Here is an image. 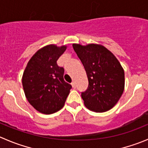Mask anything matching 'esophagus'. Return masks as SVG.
Segmentation results:
<instances>
[{
    "mask_svg": "<svg viewBox=\"0 0 148 148\" xmlns=\"http://www.w3.org/2000/svg\"><path fill=\"white\" fill-rule=\"evenodd\" d=\"M71 85H72V88H76V86H77V85H76L75 82H71Z\"/></svg>",
    "mask_w": 148,
    "mask_h": 148,
    "instance_id": "1",
    "label": "esophagus"
}]
</instances>
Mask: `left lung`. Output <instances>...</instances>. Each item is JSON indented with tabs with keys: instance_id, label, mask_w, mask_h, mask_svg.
I'll return each mask as SVG.
<instances>
[{
	"instance_id": "obj_1",
	"label": "left lung",
	"mask_w": 148,
	"mask_h": 148,
	"mask_svg": "<svg viewBox=\"0 0 148 148\" xmlns=\"http://www.w3.org/2000/svg\"><path fill=\"white\" fill-rule=\"evenodd\" d=\"M88 79V88L82 93L85 107L96 112L111 110L118 103L125 87L124 70L116 57L100 45L73 44Z\"/></svg>"
}]
</instances>
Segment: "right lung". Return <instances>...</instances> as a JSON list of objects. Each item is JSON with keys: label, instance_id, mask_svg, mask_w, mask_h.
<instances>
[{"label": "right lung", "instance_id": "right-lung-1", "mask_svg": "<svg viewBox=\"0 0 148 148\" xmlns=\"http://www.w3.org/2000/svg\"><path fill=\"white\" fill-rule=\"evenodd\" d=\"M66 46L49 45L38 49L23 72V90L29 103L39 112L50 114L61 110L71 85L64 81V69L57 60Z\"/></svg>", "mask_w": 148, "mask_h": 148}]
</instances>
